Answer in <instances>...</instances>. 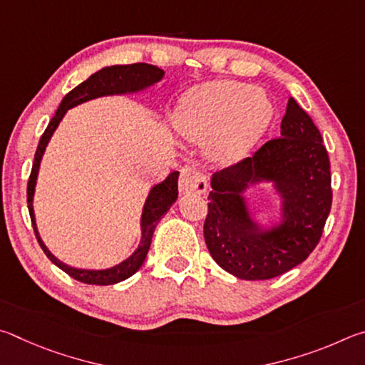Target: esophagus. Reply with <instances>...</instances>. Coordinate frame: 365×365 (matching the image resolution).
I'll list each match as a JSON object with an SVG mask.
<instances>
[{
  "mask_svg": "<svg viewBox=\"0 0 365 365\" xmlns=\"http://www.w3.org/2000/svg\"><path fill=\"white\" fill-rule=\"evenodd\" d=\"M207 190V179L203 178L199 170L194 166H186L181 170V178H179V192L182 195L189 194H202Z\"/></svg>",
  "mask_w": 365,
  "mask_h": 365,
  "instance_id": "esophagus-1",
  "label": "esophagus"
}]
</instances>
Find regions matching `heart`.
<instances>
[{"label": "heart", "mask_w": 365, "mask_h": 365, "mask_svg": "<svg viewBox=\"0 0 365 365\" xmlns=\"http://www.w3.org/2000/svg\"><path fill=\"white\" fill-rule=\"evenodd\" d=\"M271 113V101L261 89L235 81H212L186 94L173 123L184 138L212 140L215 155L232 162L255 144Z\"/></svg>", "instance_id": "heart-1"}]
</instances>
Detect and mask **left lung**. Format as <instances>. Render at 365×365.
I'll return each instance as SVG.
<instances>
[{
    "label": "left lung",
    "instance_id": "1",
    "mask_svg": "<svg viewBox=\"0 0 365 365\" xmlns=\"http://www.w3.org/2000/svg\"><path fill=\"white\" fill-rule=\"evenodd\" d=\"M330 162L322 136L295 99L287 104L279 138L210 178L203 235L222 269L244 280L277 277L309 257L331 207ZM267 183L279 216L257 219L247 190Z\"/></svg>",
    "mask_w": 365,
    "mask_h": 365
}]
</instances>
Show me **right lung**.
<instances>
[{
    "instance_id": "1",
    "label": "right lung",
    "mask_w": 365,
    "mask_h": 365,
    "mask_svg": "<svg viewBox=\"0 0 365 365\" xmlns=\"http://www.w3.org/2000/svg\"><path fill=\"white\" fill-rule=\"evenodd\" d=\"M165 72L162 68L150 63H130V66H108L101 68L99 72L93 73L88 80L80 83L78 86L73 88L66 98L62 99L59 108L56 110L53 120L49 121L46 131L43 133L38 144V149L35 153V162L31 166L29 186H27V203L29 212L31 218V225L35 229V235L38 239V244L46 253V257L53 261V263L61 267L63 272H67L70 277L80 280L83 284H93V285H112L118 284L121 280L131 277L134 272L139 271L143 266L144 259L147 257V252L150 248V242L153 237V231L162 220V216L171 208L173 203L178 200V178L179 171H171L163 181L153 184L150 187L147 199L144 202L143 213H140V240L130 257L126 259L120 261L118 264H113L110 267H75L67 263H63L59 258H56L49 248L44 245L40 232H38L35 210H34V197L36 189V179L38 173H40V165L44 155V150L49 144L51 138H53L57 126L66 117V113L76 106L83 104V102L104 98V96H123V94H138L143 93L150 86L157 85L160 80H163Z\"/></svg>"
}]
</instances>
